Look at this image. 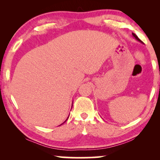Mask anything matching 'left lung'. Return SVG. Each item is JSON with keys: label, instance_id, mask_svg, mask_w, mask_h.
Instances as JSON below:
<instances>
[{"label": "left lung", "instance_id": "obj_1", "mask_svg": "<svg viewBox=\"0 0 160 160\" xmlns=\"http://www.w3.org/2000/svg\"><path fill=\"white\" fill-rule=\"evenodd\" d=\"M132 36H134V38H135V39H136V40H138V41H140V42H141V43H142V41H141V40H140V39L138 38V36H136V35H135V33H132Z\"/></svg>", "mask_w": 160, "mask_h": 160}]
</instances>
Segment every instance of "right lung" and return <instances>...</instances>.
<instances>
[{
    "label": "right lung",
    "mask_w": 160,
    "mask_h": 160,
    "mask_svg": "<svg viewBox=\"0 0 160 160\" xmlns=\"http://www.w3.org/2000/svg\"><path fill=\"white\" fill-rule=\"evenodd\" d=\"M67 119H66V120H67ZM66 120H65V122H66ZM63 123H64V122H63ZM63 123H62V124H63ZM60 125H61V124H60Z\"/></svg>",
    "instance_id": "obj_1"
}]
</instances>
